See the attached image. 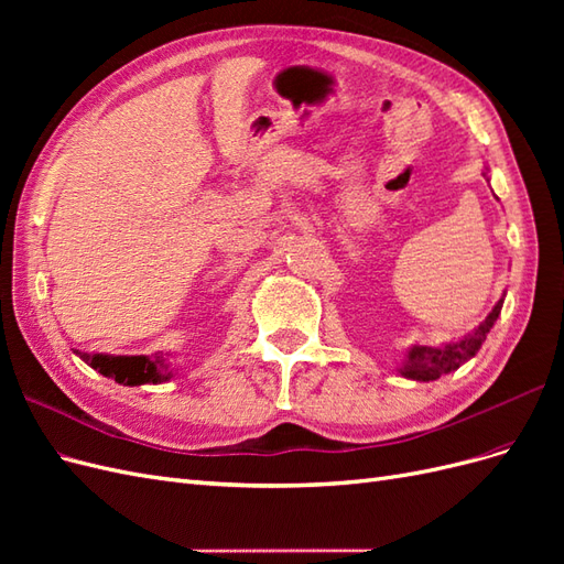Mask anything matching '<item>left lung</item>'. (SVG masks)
<instances>
[{
    "label": "left lung",
    "instance_id": "left-lung-1",
    "mask_svg": "<svg viewBox=\"0 0 564 564\" xmlns=\"http://www.w3.org/2000/svg\"><path fill=\"white\" fill-rule=\"evenodd\" d=\"M501 305H503V299L494 305V311L485 317L480 327L460 340H454V344H445L440 348H433V346L409 348L404 355L402 369H400L402 377L412 379V381H435L440 377H445V373L458 369L464 362H468L470 357H475V352L480 350V346L485 344L489 329L494 327V322H497V317L501 313Z\"/></svg>",
    "mask_w": 564,
    "mask_h": 564
}]
</instances>
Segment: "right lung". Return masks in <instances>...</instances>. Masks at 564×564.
Masks as SVG:
<instances>
[{
	"mask_svg": "<svg viewBox=\"0 0 564 564\" xmlns=\"http://www.w3.org/2000/svg\"><path fill=\"white\" fill-rule=\"evenodd\" d=\"M79 357L89 367L104 373L108 379H115L122 386H143V383H162L172 379V371L166 369L164 357L155 355H104V352H79Z\"/></svg>",
	"mask_w": 564,
	"mask_h": 564,
	"instance_id": "obj_1",
	"label": "right lung"
}]
</instances>
